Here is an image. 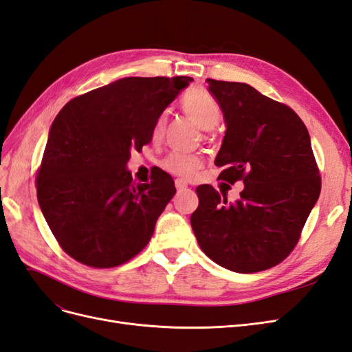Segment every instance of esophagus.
Returning a JSON list of instances; mask_svg holds the SVG:
<instances>
[{
    "instance_id": "obj_1",
    "label": "esophagus",
    "mask_w": 352,
    "mask_h": 352,
    "mask_svg": "<svg viewBox=\"0 0 352 352\" xmlns=\"http://www.w3.org/2000/svg\"><path fill=\"white\" fill-rule=\"evenodd\" d=\"M175 185H176V189L179 190V192H180V190H184V189L188 188V184L185 182V180H182V179H176Z\"/></svg>"
}]
</instances>
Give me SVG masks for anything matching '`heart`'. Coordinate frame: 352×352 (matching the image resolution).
I'll return each mask as SVG.
<instances>
[{"label":"heart","instance_id":"1","mask_svg":"<svg viewBox=\"0 0 352 352\" xmlns=\"http://www.w3.org/2000/svg\"><path fill=\"white\" fill-rule=\"evenodd\" d=\"M182 110L188 119L201 131H211L220 122V107L204 89H192L182 100ZM167 127V116L162 114L154 124V141H162ZM201 158L197 154L170 153L162 162L167 173L180 179H192L201 168Z\"/></svg>","mask_w":352,"mask_h":352}]
</instances>
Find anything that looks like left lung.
<instances>
[{
	"label": "left lung",
	"mask_w": 352,
	"mask_h": 352,
	"mask_svg": "<svg viewBox=\"0 0 352 352\" xmlns=\"http://www.w3.org/2000/svg\"><path fill=\"white\" fill-rule=\"evenodd\" d=\"M226 132L214 164L219 179L242 180L236 202L199 185L190 226L201 250L236 273L267 270L294 250L320 195L310 133L298 114L248 83L207 79Z\"/></svg>",
	"instance_id": "left-lung-1"
}]
</instances>
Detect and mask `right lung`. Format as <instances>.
Wrapping results in <instances>:
<instances>
[{
    "label": "right lung",
    "instance_id": "right-lung-1",
    "mask_svg": "<svg viewBox=\"0 0 352 352\" xmlns=\"http://www.w3.org/2000/svg\"><path fill=\"white\" fill-rule=\"evenodd\" d=\"M192 78H124L73 98L52 122L36 177L42 214L61 248L91 267H116L150 242L176 194L170 175L136 184L131 151Z\"/></svg>",
    "mask_w": 352,
    "mask_h": 352
}]
</instances>
